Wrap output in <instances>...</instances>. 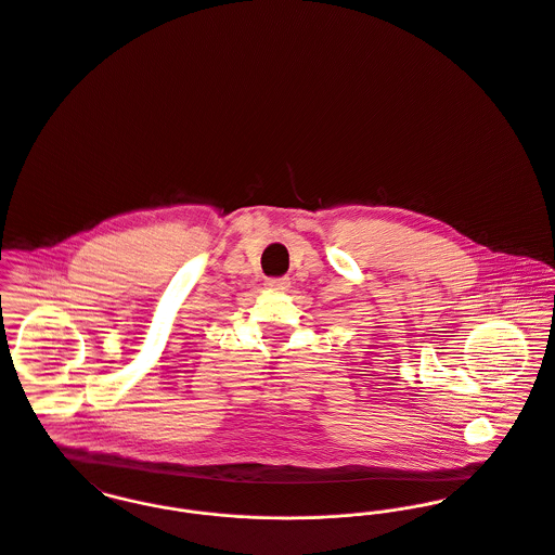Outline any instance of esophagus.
<instances>
[{
	"mask_svg": "<svg viewBox=\"0 0 555 555\" xmlns=\"http://www.w3.org/2000/svg\"><path fill=\"white\" fill-rule=\"evenodd\" d=\"M289 285H292V283H289V279H287V276H281V279H268V281H266V287H268V289H272V292H285Z\"/></svg>",
	"mask_w": 555,
	"mask_h": 555,
	"instance_id": "1",
	"label": "esophagus"
}]
</instances>
